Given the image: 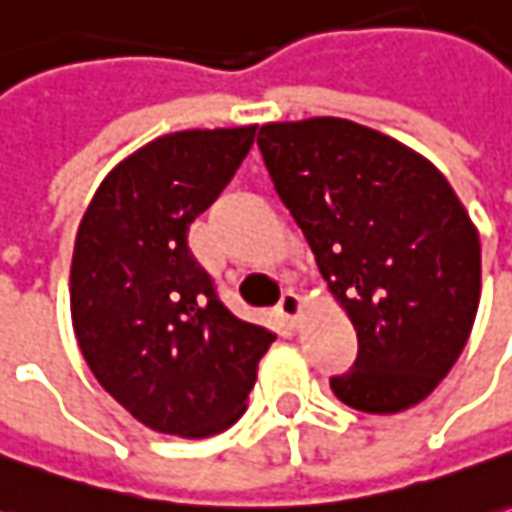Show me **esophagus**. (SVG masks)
<instances>
[{"label": "esophagus", "instance_id": "obj_1", "mask_svg": "<svg viewBox=\"0 0 512 512\" xmlns=\"http://www.w3.org/2000/svg\"><path fill=\"white\" fill-rule=\"evenodd\" d=\"M277 311L291 322V325H297L302 316V300L300 294H294V291H285L283 297H280V302H277Z\"/></svg>", "mask_w": 512, "mask_h": 512}]
</instances>
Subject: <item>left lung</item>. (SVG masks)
<instances>
[{
  "mask_svg": "<svg viewBox=\"0 0 512 512\" xmlns=\"http://www.w3.org/2000/svg\"><path fill=\"white\" fill-rule=\"evenodd\" d=\"M277 196L308 238L358 336L336 398L392 415L437 387L474 328L482 249L471 215L426 156L342 117L260 125Z\"/></svg>",
  "mask_w": 512,
  "mask_h": 512,
  "instance_id": "8db88e82",
  "label": "left lung"
}]
</instances>
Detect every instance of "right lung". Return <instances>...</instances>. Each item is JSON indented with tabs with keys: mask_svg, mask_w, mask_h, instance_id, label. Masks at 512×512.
I'll return each instance as SVG.
<instances>
[{
	"mask_svg": "<svg viewBox=\"0 0 512 512\" xmlns=\"http://www.w3.org/2000/svg\"><path fill=\"white\" fill-rule=\"evenodd\" d=\"M255 125L193 128L142 145L83 212L69 305L100 387L142 426L212 437L246 412L274 333L218 300L187 232L227 187Z\"/></svg>",
	"mask_w": 512,
	"mask_h": 512,
	"instance_id": "1",
	"label": "right lung"
}]
</instances>
